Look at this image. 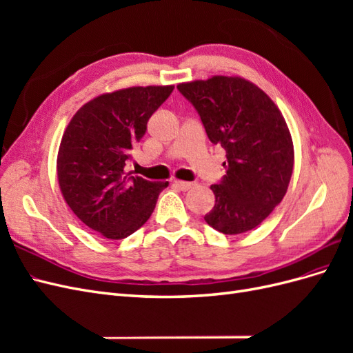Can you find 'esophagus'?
<instances>
[{"mask_svg": "<svg viewBox=\"0 0 353 353\" xmlns=\"http://www.w3.org/2000/svg\"><path fill=\"white\" fill-rule=\"evenodd\" d=\"M174 185L176 188H179L181 191H188L191 187H193V184H191V183H184V181H174Z\"/></svg>", "mask_w": 353, "mask_h": 353, "instance_id": "1", "label": "esophagus"}]
</instances>
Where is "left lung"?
Masks as SVG:
<instances>
[{
  "label": "left lung",
  "mask_w": 353,
  "mask_h": 353,
  "mask_svg": "<svg viewBox=\"0 0 353 353\" xmlns=\"http://www.w3.org/2000/svg\"><path fill=\"white\" fill-rule=\"evenodd\" d=\"M212 144L227 152V174L212 184L215 206L205 221L227 236L250 231L283 200L293 172V143L281 112L243 78L179 83Z\"/></svg>",
  "instance_id": "left-lung-1"
}]
</instances>
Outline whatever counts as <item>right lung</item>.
Returning a JSON list of instances; mask_svg holds the SVG:
<instances>
[{"label": "right lung", "mask_w": 353, "mask_h": 353, "mask_svg": "<svg viewBox=\"0 0 353 353\" xmlns=\"http://www.w3.org/2000/svg\"><path fill=\"white\" fill-rule=\"evenodd\" d=\"M174 91L134 87L103 94L77 112L63 134L57 176L61 194L85 225L103 237L131 236L152 216L168 183L125 172L147 122Z\"/></svg>", "instance_id": "add662e5"}]
</instances>
